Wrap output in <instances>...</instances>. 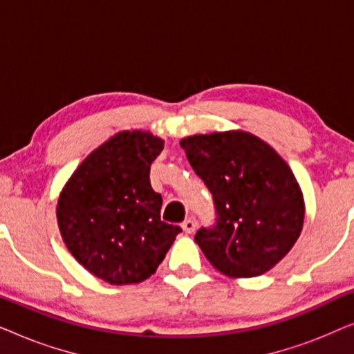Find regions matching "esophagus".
<instances>
[{
	"label": "esophagus",
	"instance_id": "obj_1",
	"mask_svg": "<svg viewBox=\"0 0 354 354\" xmlns=\"http://www.w3.org/2000/svg\"><path fill=\"white\" fill-rule=\"evenodd\" d=\"M182 229L187 232V234H193V232H195V229H196V224H195V221L193 219H187V221H183V224H182Z\"/></svg>",
	"mask_w": 354,
	"mask_h": 354
}]
</instances>
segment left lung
Segmentation results:
<instances>
[{
	"label": "left lung",
	"instance_id": "obj_1",
	"mask_svg": "<svg viewBox=\"0 0 354 354\" xmlns=\"http://www.w3.org/2000/svg\"><path fill=\"white\" fill-rule=\"evenodd\" d=\"M187 159L211 192L216 224L196 232L206 259L229 277L272 269L303 229V193L292 169L263 140L241 130L180 140Z\"/></svg>",
	"mask_w": 354,
	"mask_h": 354
}]
</instances>
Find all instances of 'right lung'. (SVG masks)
<instances>
[{
	"instance_id": "1",
	"label": "right lung",
	"mask_w": 354,
	"mask_h": 354,
	"mask_svg": "<svg viewBox=\"0 0 354 354\" xmlns=\"http://www.w3.org/2000/svg\"><path fill=\"white\" fill-rule=\"evenodd\" d=\"M162 148L164 140L149 132L115 133L82 161L57 200L67 250L111 285L147 280L182 232L161 221L162 198L149 183Z\"/></svg>"
}]
</instances>
